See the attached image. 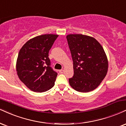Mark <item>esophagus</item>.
Segmentation results:
<instances>
[{
    "label": "esophagus",
    "mask_w": 126,
    "mask_h": 126,
    "mask_svg": "<svg viewBox=\"0 0 126 126\" xmlns=\"http://www.w3.org/2000/svg\"><path fill=\"white\" fill-rule=\"evenodd\" d=\"M59 73H64V70H59Z\"/></svg>",
    "instance_id": "34e87169"
}]
</instances>
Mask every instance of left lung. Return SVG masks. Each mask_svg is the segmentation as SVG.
<instances>
[{
  "label": "left lung",
  "mask_w": 126,
  "mask_h": 126,
  "mask_svg": "<svg viewBox=\"0 0 126 126\" xmlns=\"http://www.w3.org/2000/svg\"><path fill=\"white\" fill-rule=\"evenodd\" d=\"M73 62L74 75L69 79L75 90H94L107 75L108 60L103 48L96 39L80 34L66 37Z\"/></svg>",
  "instance_id": "obj_1"
}]
</instances>
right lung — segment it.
<instances>
[{
    "label": "right lung",
    "instance_id": "1",
    "mask_svg": "<svg viewBox=\"0 0 126 126\" xmlns=\"http://www.w3.org/2000/svg\"><path fill=\"white\" fill-rule=\"evenodd\" d=\"M57 37L52 34L36 36L20 50L16 62L17 74L33 92H46L54 85L57 73L50 67L48 51Z\"/></svg>",
    "mask_w": 126,
    "mask_h": 126
}]
</instances>
